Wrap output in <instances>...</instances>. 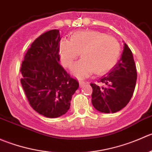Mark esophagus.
I'll list each match as a JSON object with an SVG mask.
<instances>
[{"mask_svg":"<svg viewBox=\"0 0 152 152\" xmlns=\"http://www.w3.org/2000/svg\"><path fill=\"white\" fill-rule=\"evenodd\" d=\"M86 84V83L84 81H79V85L80 87H83Z\"/></svg>","mask_w":152,"mask_h":152,"instance_id":"obj_1","label":"esophagus"}]
</instances>
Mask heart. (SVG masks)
I'll return each instance as SVG.
<instances>
[{"mask_svg":"<svg viewBox=\"0 0 152 152\" xmlns=\"http://www.w3.org/2000/svg\"><path fill=\"white\" fill-rule=\"evenodd\" d=\"M121 44L115 37L97 31L75 32L70 40L63 39L59 43L61 64L72 66L80 54L82 59L72 67V74L78 78L88 77L95 72L101 75L112 69L118 62Z\"/></svg>","mask_w":152,"mask_h":152,"instance_id":"1","label":"heart"}]
</instances>
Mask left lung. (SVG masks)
Segmentation results:
<instances>
[{
  "label": "left lung",
  "mask_w": 152,
  "mask_h": 152,
  "mask_svg": "<svg viewBox=\"0 0 152 152\" xmlns=\"http://www.w3.org/2000/svg\"><path fill=\"white\" fill-rule=\"evenodd\" d=\"M136 81L137 70L133 55L126 43H124L121 59L106 75L99 80L98 82L104 86L90 84L93 88V106L102 113L119 112L130 101Z\"/></svg>",
  "instance_id": "obj_1"
}]
</instances>
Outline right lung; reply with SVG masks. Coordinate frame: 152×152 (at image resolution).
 <instances>
[{
	"label": "right lung",
	"mask_w": 152,
	"mask_h": 152,
	"mask_svg": "<svg viewBox=\"0 0 152 152\" xmlns=\"http://www.w3.org/2000/svg\"><path fill=\"white\" fill-rule=\"evenodd\" d=\"M58 29L48 31L31 44L22 62V87L30 105L37 113L55 118L65 115L79 87L76 80L59 64Z\"/></svg>",
	"instance_id": "obj_1"
}]
</instances>
